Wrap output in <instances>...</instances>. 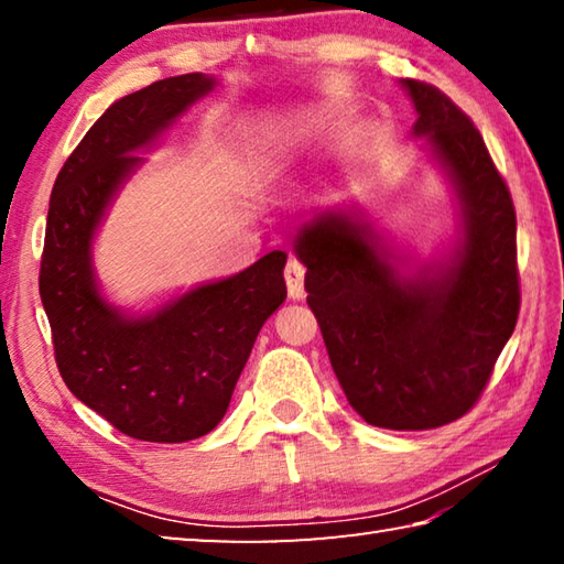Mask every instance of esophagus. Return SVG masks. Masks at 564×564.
I'll return each mask as SVG.
<instances>
[{"label":"esophagus","mask_w":564,"mask_h":564,"mask_svg":"<svg viewBox=\"0 0 564 564\" xmlns=\"http://www.w3.org/2000/svg\"><path fill=\"white\" fill-rule=\"evenodd\" d=\"M285 285H289V295L291 299H303L305 291H303V279H305V269L301 261L291 259L289 263H285Z\"/></svg>","instance_id":"34e87169"}]
</instances>
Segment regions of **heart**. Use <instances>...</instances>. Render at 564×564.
<instances>
[{"mask_svg": "<svg viewBox=\"0 0 564 564\" xmlns=\"http://www.w3.org/2000/svg\"><path fill=\"white\" fill-rule=\"evenodd\" d=\"M303 133L305 129L295 127V123H261V127L248 131L243 141L256 174L273 176Z\"/></svg>", "mask_w": 564, "mask_h": 564, "instance_id": "1", "label": "heart"}]
</instances>
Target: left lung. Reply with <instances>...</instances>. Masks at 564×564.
<instances>
[{
  "instance_id": "1",
  "label": "left lung",
  "mask_w": 564,
  "mask_h": 564,
  "mask_svg": "<svg viewBox=\"0 0 564 564\" xmlns=\"http://www.w3.org/2000/svg\"><path fill=\"white\" fill-rule=\"evenodd\" d=\"M415 133L455 178L465 241L451 269L400 279L348 214L295 236L308 305L352 410L388 431H431L470 413L520 313L518 218L510 188L470 117L437 87L403 79Z\"/></svg>"
}]
</instances>
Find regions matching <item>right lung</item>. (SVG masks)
<instances>
[{"label":"right lung","mask_w":564,"mask_h":564,"mask_svg":"<svg viewBox=\"0 0 564 564\" xmlns=\"http://www.w3.org/2000/svg\"><path fill=\"white\" fill-rule=\"evenodd\" d=\"M206 74L154 82L101 113L54 181L40 265L54 360L66 388L119 433L147 443L196 441L221 423L256 336L285 301V253L202 285L154 316L123 318L91 275L94 228L131 151L214 89Z\"/></svg>","instance_id":"add662e5"}]
</instances>
